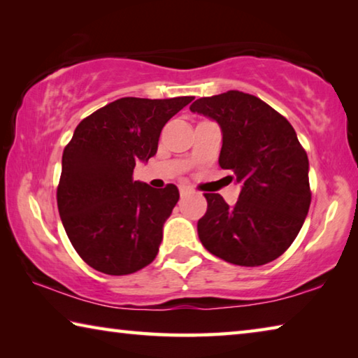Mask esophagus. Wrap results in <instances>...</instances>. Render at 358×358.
Listing matches in <instances>:
<instances>
[{"instance_id":"34e87169","label":"esophagus","mask_w":358,"mask_h":358,"mask_svg":"<svg viewBox=\"0 0 358 358\" xmlns=\"http://www.w3.org/2000/svg\"><path fill=\"white\" fill-rule=\"evenodd\" d=\"M178 189H180V194H181V196H186V194H189V192L192 191V187H191V186H187V185H180V186H178Z\"/></svg>"}]
</instances>
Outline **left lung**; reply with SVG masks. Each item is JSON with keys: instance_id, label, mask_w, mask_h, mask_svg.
Masks as SVG:
<instances>
[{"instance_id": "obj_1", "label": "left lung", "mask_w": 358, "mask_h": 358, "mask_svg": "<svg viewBox=\"0 0 358 358\" xmlns=\"http://www.w3.org/2000/svg\"><path fill=\"white\" fill-rule=\"evenodd\" d=\"M189 110L220 124V166L241 185L234 207L220 194H205L207 213L197 222L205 250L241 266L278 259L299 235L311 203L310 162L292 124L256 96L235 90L197 99Z\"/></svg>"}]
</instances>
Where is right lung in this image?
Returning a JSON list of instances; mask_svg holds the SVG:
<instances>
[{
  "label": "right lung",
  "instance_id": "add662e5",
  "mask_svg": "<svg viewBox=\"0 0 358 358\" xmlns=\"http://www.w3.org/2000/svg\"><path fill=\"white\" fill-rule=\"evenodd\" d=\"M194 98H121L74 131L62 161L57 202L74 250L106 275H131L159 251L162 227L180 199L175 185L134 181L136 162L156 155L164 124Z\"/></svg>",
  "mask_w": 358,
  "mask_h": 358
}]
</instances>
